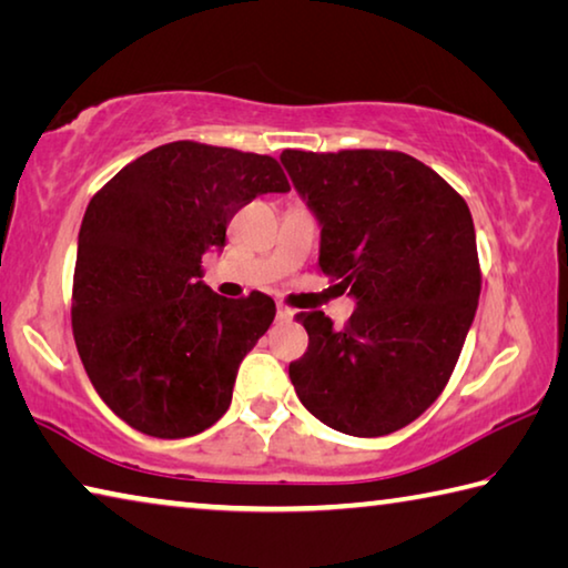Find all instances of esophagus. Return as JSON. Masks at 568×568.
Masks as SVG:
<instances>
[{"mask_svg":"<svg viewBox=\"0 0 568 568\" xmlns=\"http://www.w3.org/2000/svg\"><path fill=\"white\" fill-rule=\"evenodd\" d=\"M277 321H291L293 318V307H287V305H283V303H277Z\"/></svg>","mask_w":568,"mask_h":568,"instance_id":"1","label":"esophagus"}]
</instances>
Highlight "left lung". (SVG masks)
<instances>
[{
  "instance_id": "1",
  "label": "left lung",
  "mask_w": 568,
  "mask_h": 568,
  "mask_svg": "<svg viewBox=\"0 0 568 568\" xmlns=\"http://www.w3.org/2000/svg\"><path fill=\"white\" fill-rule=\"evenodd\" d=\"M321 220V273L351 287L343 328L297 313L307 351L291 363L303 406L341 434L376 438L416 420L454 373L480 295L466 200L398 150H283Z\"/></svg>"
}]
</instances>
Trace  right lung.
I'll use <instances>...</instances> for the list:
<instances>
[{
    "mask_svg": "<svg viewBox=\"0 0 568 568\" xmlns=\"http://www.w3.org/2000/svg\"><path fill=\"white\" fill-rule=\"evenodd\" d=\"M271 155L195 140L160 145L94 192L80 227L72 333L94 390L140 434L187 438L223 418L237 365L275 303L197 281L240 207L287 192Z\"/></svg>",
    "mask_w": 568,
    "mask_h": 568,
    "instance_id": "right-lung-1",
    "label": "right lung"
}]
</instances>
